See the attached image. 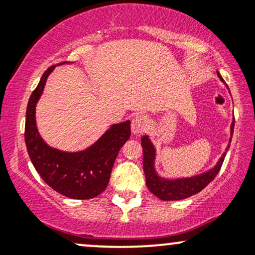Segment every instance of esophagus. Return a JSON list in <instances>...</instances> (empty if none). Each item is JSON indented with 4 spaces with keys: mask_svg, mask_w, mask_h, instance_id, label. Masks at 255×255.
<instances>
[{
    "mask_svg": "<svg viewBox=\"0 0 255 255\" xmlns=\"http://www.w3.org/2000/svg\"><path fill=\"white\" fill-rule=\"evenodd\" d=\"M148 119L145 115H135L131 120V131L136 135L144 134L148 128Z\"/></svg>",
    "mask_w": 255,
    "mask_h": 255,
    "instance_id": "34e87169",
    "label": "esophagus"
}]
</instances>
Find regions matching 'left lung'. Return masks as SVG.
<instances>
[{"label": "left lung", "instance_id": "8db88e82", "mask_svg": "<svg viewBox=\"0 0 255 255\" xmlns=\"http://www.w3.org/2000/svg\"><path fill=\"white\" fill-rule=\"evenodd\" d=\"M218 77L222 79L221 75L218 73ZM223 80V79H222ZM234 126H235V120H234L233 125H231V135H233L234 131ZM142 151H144V172L146 177V186L150 189L152 194H154L158 197L160 200L165 201H172V200H182L191 195L197 194L204 189L211 181L217 176V174L221 170L222 164L224 162L225 153L223 157L221 158V160L218 162V164L210 170L209 172L203 175H199V176L191 177V178H184V180H175V181H168L163 180V178L158 177L154 172L153 169V159H154V148L152 146L151 141L148 140L147 136L142 137L141 141ZM229 148V147H228Z\"/></svg>", "mask_w": 255, "mask_h": 255}]
</instances>
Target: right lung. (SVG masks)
Returning <instances> with one entry per match:
<instances>
[{"mask_svg":"<svg viewBox=\"0 0 255 255\" xmlns=\"http://www.w3.org/2000/svg\"><path fill=\"white\" fill-rule=\"evenodd\" d=\"M54 68L51 66L44 72L26 109L25 142L28 156L44 182L54 191L71 199L96 198L107 188L119 151L129 139L130 122L113 126L95 145L77 153L61 152L46 145L37 130L34 111L46 78Z\"/></svg>","mask_w":255,"mask_h":255,"instance_id":"right-lung-1","label":"right lung"}]
</instances>
